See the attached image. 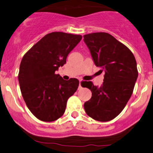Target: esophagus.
<instances>
[{"label":"esophagus","instance_id":"obj_1","mask_svg":"<svg viewBox=\"0 0 153 153\" xmlns=\"http://www.w3.org/2000/svg\"><path fill=\"white\" fill-rule=\"evenodd\" d=\"M79 82H82V79H79ZM79 88H82L81 84H79Z\"/></svg>","mask_w":153,"mask_h":153}]
</instances>
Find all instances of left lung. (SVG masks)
I'll return each mask as SVG.
<instances>
[{"instance_id": "8db88e82", "label": "left lung", "mask_w": 153, "mask_h": 153, "mask_svg": "<svg viewBox=\"0 0 153 153\" xmlns=\"http://www.w3.org/2000/svg\"><path fill=\"white\" fill-rule=\"evenodd\" d=\"M84 41L95 66L105 72L100 87L92 82L83 85L92 92L91 99L84 104L85 112L96 121H111L123 111L131 97L138 76L136 59L126 45L106 32L85 35Z\"/></svg>"}]
</instances>
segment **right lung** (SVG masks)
<instances>
[{"instance_id": "1", "label": "right lung", "mask_w": 153, "mask_h": 153, "mask_svg": "<svg viewBox=\"0 0 153 153\" xmlns=\"http://www.w3.org/2000/svg\"><path fill=\"white\" fill-rule=\"evenodd\" d=\"M82 38L55 32L48 34L26 53L20 63L19 82L22 97L39 120L53 121L63 116L68 99L76 92V79H63L56 71Z\"/></svg>"}]
</instances>
